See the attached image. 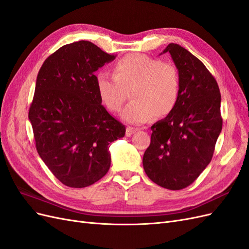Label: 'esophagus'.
I'll return each instance as SVG.
<instances>
[{
	"mask_svg": "<svg viewBox=\"0 0 249 249\" xmlns=\"http://www.w3.org/2000/svg\"><path fill=\"white\" fill-rule=\"evenodd\" d=\"M137 131V129H135V127H132V126H127L126 130H125V135L127 137L132 136V135Z\"/></svg>",
	"mask_w": 249,
	"mask_h": 249,
	"instance_id": "34e87169",
	"label": "esophagus"
}]
</instances>
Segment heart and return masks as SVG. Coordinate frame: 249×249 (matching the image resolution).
<instances>
[{
  "label": "heart",
  "mask_w": 249,
  "mask_h": 249,
  "mask_svg": "<svg viewBox=\"0 0 249 249\" xmlns=\"http://www.w3.org/2000/svg\"><path fill=\"white\" fill-rule=\"evenodd\" d=\"M113 77L99 72L96 92L106 108L120 110L130 92L131 102L122 111L124 122L141 124L154 116L162 118L175 109L179 93V77L175 66L144 54H131L112 65Z\"/></svg>",
  "instance_id": "obj_1"
}]
</instances>
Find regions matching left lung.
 I'll return each mask as SVG.
<instances>
[{"instance_id":"left-lung-1","label":"left lung","mask_w":249,"mask_h":249,"mask_svg":"<svg viewBox=\"0 0 249 249\" xmlns=\"http://www.w3.org/2000/svg\"><path fill=\"white\" fill-rule=\"evenodd\" d=\"M179 77L178 103L164 119L152 125L143 168L154 183L169 190L192 184L212 160L222 130L221 95L214 77L185 48L169 43Z\"/></svg>"}]
</instances>
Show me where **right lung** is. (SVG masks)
I'll use <instances>...</instances> for the list:
<instances>
[{
	"label": "right lung",
	"instance_id": "right-lung-1",
	"mask_svg": "<svg viewBox=\"0 0 249 249\" xmlns=\"http://www.w3.org/2000/svg\"><path fill=\"white\" fill-rule=\"evenodd\" d=\"M115 57L81 40L57 50L37 74L29 110L36 149L65 186L84 188L101 179L111 165L110 144L125 134L95 87L94 71Z\"/></svg>",
	"mask_w": 249,
	"mask_h": 249
}]
</instances>
